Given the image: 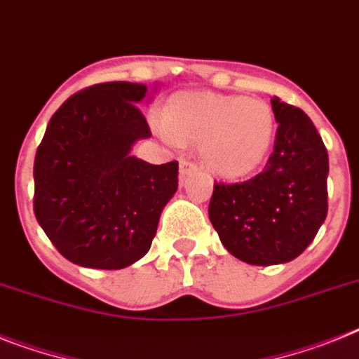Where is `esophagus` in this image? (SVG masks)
Instances as JSON below:
<instances>
[{"label":"esophagus","mask_w":359,"mask_h":359,"mask_svg":"<svg viewBox=\"0 0 359 359\" xmlns=\"http://www.w3.org/2000/svg\"><path fill=\"white\" fill-rule=\"evenodd\" d=\"M197 171V164L189 158H180V177H186V175Z\"/></svg>","instance_id":"1"}]
</instances>
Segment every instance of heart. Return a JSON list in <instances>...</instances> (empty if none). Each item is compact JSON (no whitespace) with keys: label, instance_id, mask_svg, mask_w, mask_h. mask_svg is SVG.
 <instances>
[{"label":"heart","instance_id":"heart-1","mask_svg":"<svg viewBox=\"0 0 359 359\" xmlns=\"http://www.w3.org/2000/svg\"><path fill=\"white\" fill-rule=\"evenodd\" d=\"M155 128L168 142L198 144L204 164L217 175L239 179L266 161L276 138V114L255 96L179 93Z\"/></svg>","mask_w":359,"mask_h":359}]
</instances>
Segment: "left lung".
I'll use <instances>...</instances> for the list:
<instances>
[{"label": "left lung", "mask_w": 359, "mask_h": 359, "mask_svg": "<svg viewBox=\"0 0 359 359\" xmlns=\"http://www.w3.org/2000/svg\"><path fill=\"white\" fill-rule=\"evenodd\" d=\"M279 123L264 170L215 182L210 221L231 255L257 266L288 263L314 241L328 212V153L312 120L273 96Z\"/></svg>", "instance_id": "left-lung-1"}]
</instances>
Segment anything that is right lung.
I'll use <instances>...</instances> for the list:
<instances>
[{"mask_svg":"<svg viewBox=\"0 0 359 359\" xmlns=\"http://www.w3.org/2000/svg\"><path fill=\"white\" fill-rule=\"evenodd\" d=\"M146 95L142 83H96L50 116L34 158V215L71 263L118 270L144 257L177 191L179 162L129 155L151 137L137 105Z\"/></svg>","mask_w":359,"mask_h":359,"instance_id":"1","label":"right lung"}]
</instances>
